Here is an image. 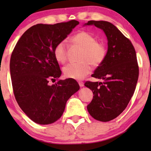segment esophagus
Returning a JSON list of instances; mask_svg holds the SVG:
<instances>
[{
	"mask_svg": "<svg viewBox=\"0 0 151 151\" xmlns=\"http://www.w3.org/2000/svg\"><path fill=\"white\" fill-rule=\"evenodd\" d=\"M78 84H79V85H80V87H82V86H84V82H82V81L78 82Z\"/></svg>",
	"mask_w": 151,
	"mask_h": 151,
	"instance_id": "esophagus-1",
	"label": "esophagus"
}]
</instances>
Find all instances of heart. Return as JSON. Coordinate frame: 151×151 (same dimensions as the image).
Returning a JSON list of instances; mask_svg holds the SVG:
<instances>
[{"label":"heart","mask_w":151,"mask_h":151,"mask_svg":"<svg viewBox=\"0 0 151 151\" xmlns=\"http://www.w3.org/2000/svg\"><path fill=\"white\" fill-rule=\"evenodd\" d=\"M71 44L82 47L80 62L69 63L63 67V73L67 78L81 80L91 71V65H100L106 58V47L102 42L97 40L93 35L86 32H80L71 38ZM53 55L60 63H65L69 53V45L66 40L60 41L53 49Z\"/></svg>","instance_id":"heart-1"}]
</instances>
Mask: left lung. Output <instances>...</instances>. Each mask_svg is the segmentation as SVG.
I'll use <instances>...</instances> for the list:
<instances>
[{"mask_svg":"<svg viewBox=\"0 0 151 151\" xmlns=\"http://www.w3.org/2000/svg\"><path fill=\"white\" fill-rule=\"evenodd\" d=\"M86 24L102 29L108 40L106 58L91 76L103 81L84 84L94 95L87 110L97 120L109 122L123 112L135 92L139 76L137 56L131 41L114 24L102 20Z\"/></svg>","mask_w":151,"mask_h":151,"instance_id":"1","label":"left lung"}]
</instances>
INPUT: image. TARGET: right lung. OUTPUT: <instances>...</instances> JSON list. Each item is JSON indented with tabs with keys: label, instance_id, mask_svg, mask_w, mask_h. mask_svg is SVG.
Here are the masks:
<instances>
[{
	"label": "right lung",
	"instance_id": "obj_1",
	"mask_svg": "<svg viewBox=\"0 0 151 151\" xmlns=\"http://www.w3.org/2000/svg\"><path fill=\"white\" fill-rule=\"evenodd\" d=\"M79 24L77 20L54 24H37L16 43L10 59V73L16 100L34 122L49 124L62 116L66 103L80 88L74 79L59 80L62 71L53 49ZM57 80L49 86L48 82Z\"/></svg>",
	"mask_w": 151,
	"mask_h": 151
}]
</instances>
